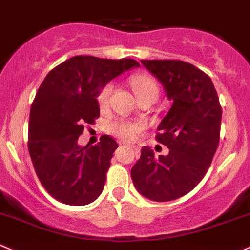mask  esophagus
Returning <instances> with one entry per match:
<instances>
[{"instance_id": "34e87169", "label": "esophagus", "mask_w": 250, "mask_h": 250, "mask_svg": "<svg viewBox=\"0 0 250 250\" xmlns=\"http://www.w3.org/2000/svg\"><path fill=\"white\" fill-rule=\"evenodd\" d=\"M127 147H128V149H129V150H132L133 152H134L135 156H138V155H139V150H138L135 146H127Z\"/></svg>"}]
</instances>
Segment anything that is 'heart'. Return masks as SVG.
<instances>
[{"mask_svg": "<svg viewBox=\"0 0 250 250\" xmlns=\"http://www.w3.org/2000/svg\"><path fill=\"white\" fill-rule=\"evenodd\" d=\"M130 84H132V88L134 90L135 96L137 99L143 98V96H156L159 94V88H157L156 82L154 81V78H151L147 74H137V76L132 77L130 79ZM113 89H115V84L108 83L101 89L100 94L98 96V101L100 104L101 107H105L108 105V101H110L111 95L113 93ZM144 129V125L140 122H129V121H116L115 123H112L111 125V130L112 133H115L118 137L123 138V139L127 140H134L140 133Z\"/></svg>", "mask_w": 250, "mask_h": 250, "instance_id": "1", "label": "heart"}]
</instances>
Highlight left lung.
<instances>
[{"label":"left lung","mask_w":250,"mask_h":250,"mask_svg":"<svg viewBox=\"0 0 250 250\" xmlns=\"http://www.w3.org/2000/svg\"><path fill=\"white\" fill-rule=\"evenodd\" d=\"M162 84L172 106L156 140L169 149L155 156L144 146L130 176L138 192L154 202L183 197L204 178L220 142L222 110L208 74L178 60H142Z\"/></svg>","instance_id":"obj_1"}]
</instances>
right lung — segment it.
Listing matches in <instances>:
<instances>
[{"label":"right lung","mask_w":250,"mask_h":250,"mask_svg":"<svg viewBox=\"0 0 250 250\" xmlns=\"http://www.w3.org/2000/svg\"><path fill=\"white\" fill-rule=\"evenodd\" d=\"M139 67L130 58L74 56L48 72L31 104L28 150L48 194L68 205H86L101 194L118 144L103 135L79 146L84 125L100 116L98 95L110 81Z\"/></svg>","instance_id":"obj_1"}]
</instances>
